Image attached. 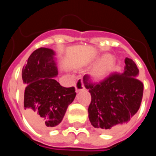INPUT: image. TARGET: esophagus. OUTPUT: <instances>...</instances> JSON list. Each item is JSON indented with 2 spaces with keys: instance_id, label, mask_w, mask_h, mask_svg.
<instances>
[{
  "instance_id": "obj_1",
  "label": "esophagus",
  "mask_w": 156,
  "mask_h": 156,
  "mask_svg": "<svg viewBox=\"0 0 156 156\" xmlns=\"http://www.w3.org/2000/svg\"><path fill=\"white\" fill-rule=\"evenodd\" d=\"M75 89H76V92H80L84 89V85H83V83L82 79H78V81L76 82V83H75Z\"/></svg>"
}]
</instances>
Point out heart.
<instances>
[{
    "label": "heart",
    "instance_id": "obj_1",
    "mask_svg": "<svg viewBox=\"0 0 156 156\" xmlns=\"http://www.w3.org/2000/svg\"><path fill=\"white\" fill-rule=\"evenodd\" d=\"M116 66V59L110 54L105 55L91 68L89 75L94 81H102L114 72Z\"/></svg>",
    "mask_w": 156,
    "mask_h": 156
}]
</instances>
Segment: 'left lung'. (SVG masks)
Listing matches in <instances>:
<instances>
[{
	"instance_id": "obj_1",
	"label": "left lung",
	"mask_w": 156,
	"mask_h": 156,
	"mask_svg": "<svg viewBox=\"0 0 156 156\" xmlns=\"http://www.w3.org/2000/svg\"><path fill=\"white\" fill-rule=\"evenodd\" d=\"M124 70L113 73L98 83L84 75L85 88L91 94L88 118L91 124L105 133L114 132L130 120L140 108L144 85L138 79L139 69L132 59L125 58Z\"/></svg>"
}]
</instances>
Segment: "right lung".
Masks as SVG:
<instances>
[{
    "instance_id": "right-lung-1",
    "label": "right lung",
    "mask_w": 156,
    "mask_h": 156,
    "mask_svg": "<svg viewBox=\"0 0 156 156\" xmlns=\"http://www.w3.org/2000/svg\"><path fill=\"white\" fill-rule=\"evenodd\" d=\"M55 52L40 48L30 55L22 73L24 113L32 126L45 130L56 127L74 100V87L64 88L54 79L58 74Z\"/></svg>"
}]
</instances>
